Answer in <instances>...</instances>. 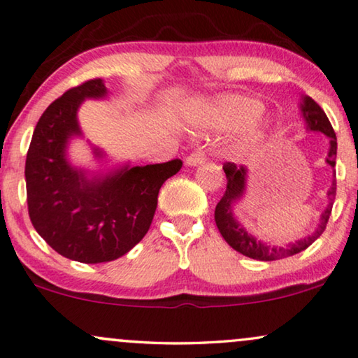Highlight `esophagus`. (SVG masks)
<instances>
[{
	"mask_svg": "<svg viewBox=\"0 0 358 358\" xmlns=\"http://www.w3.org/2000/svg\"><path fill=\"white\" fill-rule=\"evenodd\" d=\"M206 162V155L203 148H196L192 152L187 158H185V164L189 166H199V164Z\"/></svg>",
	"mask_w": 358,
	"mask_h": 358,
	"instance_id": "obj_1",
	"label": "esophagus"
}]
</instances>
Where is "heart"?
Returning a JSON list of instances; mask_svg holds the SVG:
<instances>
[{
  "label": "heart",
  "instance_id": "heart-1",
  "mask_svg": "<svg viewBox=\"0 0 358 358\" xmlns=\"http://www.w3.org/2000/svg\"><path fill=\"white\" fill-rule=\"evenodd\" d=\"M263 103L250 96L232 95L217 103L213 111V122L220 129L245 127L237 147L242 152L257 148L268 136V122L262 117Z\"/></svg>",
  "mask_w": 358,
  "mask_h": 358
}]
</instances>
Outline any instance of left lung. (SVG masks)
Wrapping results in <instances>:
<instances>
[{
  "label": "left lung",
  "mask_w": 358,
  "mask_h": 358,
  "mask_svg": "<svg viewBox=\"0 0 358 358\" xmlns=\"http://www.w3.org/2000/svg\"><path fill=\"white\" fill-rule=\"evenodd\" d=\"M302 113L305 121L308 124L310 131H318L323 132L324 136L329 137V153H328V162L331 166H336V152H338V138H336L334 129L331 126L328 116L324 115V111L321 110L313 98L305 96L302 103ZM222 169L226 173V192L222 195V199L217 201L216 210H215V221L217 229H220L221 236L224 237V241L229 243V245L237 250L242 255L248 258H253V260H262V262H273L279 260V258L292 257L295 253L305 250V248L312 245V243L318 239V237L323 234L326 229V224H328L331 210H333V203L336 199V179H333V185L328 190V199L329 205L328 208L323 211V215L320 217L318 229L313 232L312 236L305 237L302 241H297L295 243H289L287 247H271L265 245L260 241H257L255 237H252L248 232L243 229V227L234 220L232 216V205L236 203L237 200L241 199L243 194V189H245V174L247 168L245 166H237L236 163H224L222 164Z\"/></svg>",
  "instance_id": "left-lung-1"
}]
</instances>
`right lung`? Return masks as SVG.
I'll list each match as a JSON object with an SVG mask.
<instances>
[{
	"label": "right lung",
	"instance_id": "add662e5",
	"mask_svg": "<svg viewBox=\"0 0 358 358\" xmlns=\"http://www.w3.org/2000/svg\"><path fill=\"white\" fill-rule=\"evenodd\" d=\"M106 95L101 79L72 87L46 108L35 126L25 159L30 221L45 242L69 260L105 263L143 239L164 180L179 173V158L124 168L101 180H87L66 162L67 138L79 136L77 108Z\"/></svg>",
	"mask_w": 358,
	"mask_h": 358
}]
</instances>
